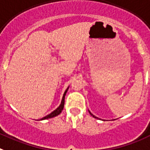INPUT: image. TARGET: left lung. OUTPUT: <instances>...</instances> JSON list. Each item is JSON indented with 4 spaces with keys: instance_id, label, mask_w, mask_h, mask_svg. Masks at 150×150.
<instances>
[{
    "instance_id": "1",
    "label": "left lung",
    "mask_w": 150,
    "mask_h": 150,
    "mask_svg": "<svg viewBox=\"0 0 150 150\" xmlns=\"http://www.w3.org/2000/svg\"><path fill=\"white\" fill-rule=\"evenodd\" d=\"M90 114H91V115H92V116H93V117H94V118H97V117H96V116H94V115H93V114H92V113H91V112H90Z\"/></svg>"
}]
</instances>
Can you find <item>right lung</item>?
<instances>
[{"instance_id": "right-lung-1", "label": "right lung", "mask_w": 150, "mask_h": 150, "mask_svg": "<svg viewBox=\"0 0 150 150\" xmlns=\"http://www.w3.org/2000/svg\"><path fill=\"white\" fill-rule=\"evenodd\" d=\"M68 89H69V88H67V89L66 90V91H65L64 94H63V97H62V102H61V104L60 106H59V107L57 108L56 110H54L53 112H52L50 114L47 115V116L44 117V118H42L41 119V120H44V119H47V118H53V117H55L57 116V115H59L61 113V112L62 111V109H63V107H64V104H65V96H66V92H67Z\"/></svg>"}]
</instances>
